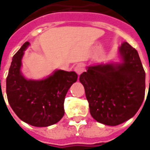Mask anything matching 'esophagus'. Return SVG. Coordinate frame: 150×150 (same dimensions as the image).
I'll return each instance as SVG.
<instances>
[{
  "mask_svg": "<svg viewBox=\"0 0 150 150\" xmlns=\"http://www.w3.org/2000/svg\"><path fill=\"white\" fill-rule=\"evenodd\" d=\"M84 69H85L84 66L83 64H79L75 67V72L77 73L78 75H80L81 73H83L84 71Z\"/></svg>",
  "mask_w": 150,
  "mask_h": 150,
  "instance_id": "esophagus-1",
  "label": "esophagus"
}]
</instances>
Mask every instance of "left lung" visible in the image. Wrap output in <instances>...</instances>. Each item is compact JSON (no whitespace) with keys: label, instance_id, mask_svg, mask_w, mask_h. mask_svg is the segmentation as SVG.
<instances>
[{"label":"left lung","instance_id":"1","mask_svg":"<svg viewBox=\"0 0 150 150\" xmlns=\"http://www.w3.org/2000/svg\"><path fill=\"white\" fill-rule=\"evenodd\" d=\"M118 54L119 61L87 66L79 76L90 115L105 125L132 118L145 98L146 73L137 50L123 42Z\"/></svg>","mask_w":150,"mask_h":150}]
</instances>
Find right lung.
<instances>
[{"instance_id": "1", "label": "right lung", "mask_w": 150, "mask_h": 150, "mask_svg": "<svg viewBox=\"0 0 150 150\" xmlns=\"http://www.w3.org/2000/svg\"><path fill=\"white\" fill-rule=\"evenodd\" d=\"M30 45L25 42L12 57L6 79L8 100L21 120L34 127H49L64 115L65 96L78 75L56 69L42 79H27L22 72V60Z\"/></svg>"}]
</instances>
